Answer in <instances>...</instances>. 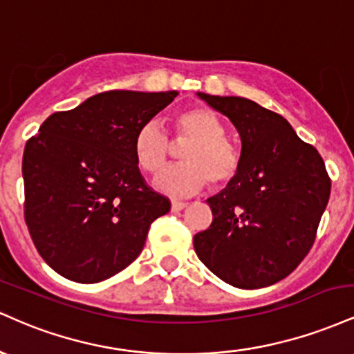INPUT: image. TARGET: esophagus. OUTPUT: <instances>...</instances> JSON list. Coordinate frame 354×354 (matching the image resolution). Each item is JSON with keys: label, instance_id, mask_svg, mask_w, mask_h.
<instances>
[{"label": "esophagus", "instance_id": "esophagus-1", "mask_svg": "<svg viewBox=\"0 0 354 354\" xmlns=\"http://www.w3.org/2000/svg\"><path fill=\"white\" fill-rule=\"evenodd\" d=\"M185 208H186V203H183V201H173L171 203V211H181Z\"/></svg>", "mask_w": 354, "mask_h": 354}]
</instances>
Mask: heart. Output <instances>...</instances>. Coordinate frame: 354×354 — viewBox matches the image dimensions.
<instances>
[{"mask_svg":"<svg viewBox=\"0 0 354 354\" xmlns=\"http://www.w3.org/2000/svg\"><path fill=\"white\" fill-rule=\"evenodd\" d=\"M226 136V128L213 109L193 106L183 109L174 121L176 143H188L181 151L183 165L166 168L154 178V186L171 196H191L205 188L225 186L241 168V153ZM135 160L149 174L168 163L171 141L158 121H148L138 129L133 143Z\"/></svg>","mask_w":354,"mask_h":354,"instance_id":"b5f03b06","label":"heart"}]
</instances>
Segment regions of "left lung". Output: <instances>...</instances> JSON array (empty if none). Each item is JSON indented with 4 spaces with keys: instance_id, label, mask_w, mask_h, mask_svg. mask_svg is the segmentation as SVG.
I'll list each match as a JSON object with an SVG mask.
<instances>
[{
    "instance_id": "1",
    "label": "left lung",
    "mask_w": 354,
    "mask_h": 354,
    "mask_svg": "<svg viewBox=\"0 0 354 354\" xmlns=\"http://www.w3.org/2000/svg\"><path fill=\"white\" fill-rule=\"evenodd\" d=\"M196 95L238 129L241 168L206 200L213 223L194 234V251L231 286H271L295 271L315 243L331 191L323 158L281 115L254 101Z\"/></svg>"
}]
</instances>
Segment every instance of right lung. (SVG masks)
I'll list each match as a JSON object with an SVG mask.
<instances>
[{"instance_id": "1", "label": "right lung", "mask_w": 354, "mask_h": 354, "mask_svg": "<svg viewBox=\"0 0 354 354\" xmlns=\"http://www.w3.org/2000/svg\"><path fill=\"white\" fill-rule=\"evenodd\" d=\"M178 91H106L53 113L23 154L24 219L44 261L76 283L131 265L156 218L171 208L135 160L138 129Z\"/></svg>"}]
</instances>
